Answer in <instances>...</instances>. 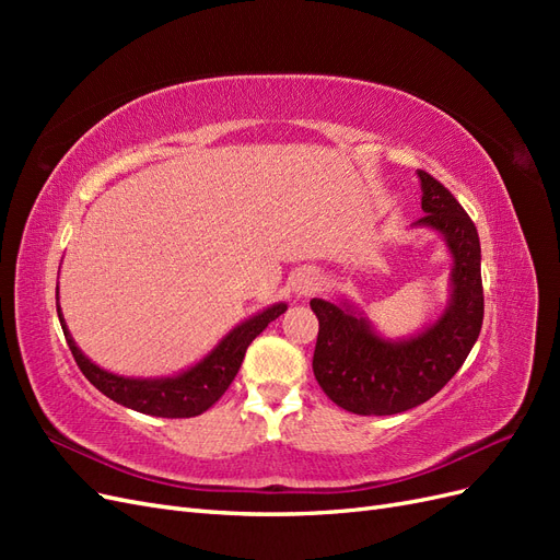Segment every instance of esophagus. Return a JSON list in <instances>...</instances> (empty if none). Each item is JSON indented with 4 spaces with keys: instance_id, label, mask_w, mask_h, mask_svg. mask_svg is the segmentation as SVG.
Listing matches in <instances>:
<instances>
[{
    "instance_id": "1",
    "label": "esophagus",
    "mask_w": 560,
    "mask_h": 560,
    "mask_svg": "<svg viewBox=\"0 0 560 560\" xmlns=\"http://www.w3.org/2000/svg\"><path fill=\"white\" fill-rule=\"evenodd\" d=\"M317 284H319V278H317V273L315 270H299V273L294 276V292L296 294H311L313 290H317Z\"/></svg>"
}]
</instances>
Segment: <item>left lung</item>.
I'll return each instance as SVG.
<instances>
[{"instance_id":"1","label":"left lung","mask_w":560,"mask_h":560,"mask_svg":"<svg viewBox=\"0 0 560 560\" xmlns=\"http://www.w3.org/2000/svg\"><path fill=\"white\" fill-rule=\"evenodd\" d=\"M422 214L453 254L451 306L430 329L409 341H385L348 306L313 299L319 319L313 371L325 395L358 416H393L428 401L463 366L483 325L481 245L477 226L446 186L418 171Z\"/></svg>"}]
</instances>
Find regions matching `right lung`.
I'll return each mask as SVG.
<instances>
[{
  "label": "right lung",
  "instance_id": "1",
  "mask_svg": "<svg viewBox=\"0 0 560 560\" xmlns=\"http://www.w3.org/2000/svg\"><path fill=\"white\" fill-rule=\"evenodd\" d=\"M56 306H58V294H56ZM284 311H287L284 303H276V306L266 308L264 313L249 317L247 322H243V325L235 327L206 360L198 362L196 366L184 371V374L175 378H156V381L114 376L109 371L95 366L86 354L74 346L70 331L65 327L60 306H58V317L62 325L65 341L74 354L77 366L81 369V374L100 389V393L107 395L116 404L128 406V409L147 413V416L194 418V416H200L202 411H208L210 406L226 393L235 374H238L249 343Z\"/></svg>",
  "mask_w": 560,
  "mask_h": 560
}]
</instances>
